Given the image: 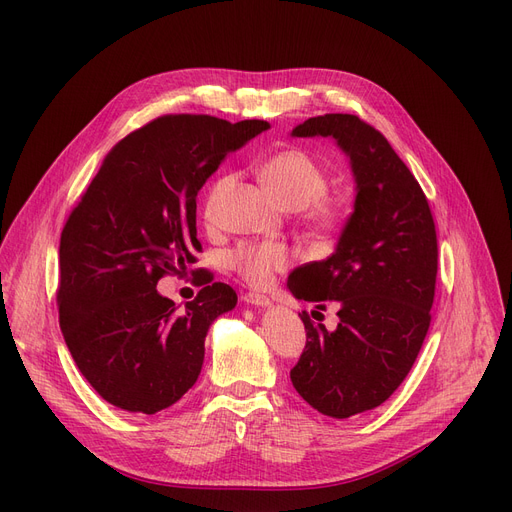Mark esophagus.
Segmentation results:
<instances>
[{
    "instance_id": "obj_1",
    "label": "esophagus",
    "mask_w": 512,
    "mask_h": 512,
    "mask_svg": "<svg viewBox=\"0 0 512 512\" xmlns=\"http://www.w3.org/2000/svg\"><path fill=\"white\" fill-rule=\"evenodd\" d=\"M245 301L249 303V305H255V307H270L272 305V301L265 297V294H257V292H247L245 294Z\"/></svg>"
}]
</instances>
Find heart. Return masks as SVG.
Masks as SVG:
<instances>
[{"instance_id":"obj_1","label":"heart","mask_w":512,"mask_h":512,"mask_svg":"<svg viewBox=\"0 0 512 512\" xmlns=\"http://www.w3.org/2000/svg\"><path fill=\"white\" fill-rule=\"evenodd\" d=\"M230 176H222L211 184L205 195L203 215L211 224L218 215V203ZM261 180L274 197L292 211L309 207V220L319 228H334L340 220V209L326 199L328 174L319 161L303 149H286L267 157L261 166ZM232 270L253 286L270 284L272 278L290 263V251L280 242H245L228 255Z\"/></svg>"}]
</instances>
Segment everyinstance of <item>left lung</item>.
<instances>
[{
    "mask_svg": "<svg viewBox=\"0 0 512 512\" xmlns=\"http://www.w3.org/2000/svg\"><path fill=\"white\" fill-rule=\"evenodd\" d=\"M290 134L334 139L357 184L334 253L288 278L294 299L340 307L334 332L299 313L307 344L290 369L292 386L319 413L346 419L388 400L421 351L436 292V226L405 161L361 118L317 116Z\"/></svg>",
    "mask_w": 512,
    "mask_h": 512,
    "instance_id": "left-lung-1",
    "label": "left lung"
}]
</instances>
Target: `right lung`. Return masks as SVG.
<instances>
[{
    "instance_id": "add662e5",
    "label": "right lung",
    "mask_w": 512,
    "mask_h": 512,
    "mask_svg": "<svg viewBox=\"0 0 512 512\" xmlns=\"http://www.w3.org/2000/svg\"><path fill=\"white\" fill-rule=\"evenodd\" d=\"M267 128L161 116L105 155L72 209L60 238V328L76 367L110 405L155 415L195 386L209 326L236 307V292L205 276L180 309L155 286L197 261L201 186Z\"/></svg>"
}]
</instances>
